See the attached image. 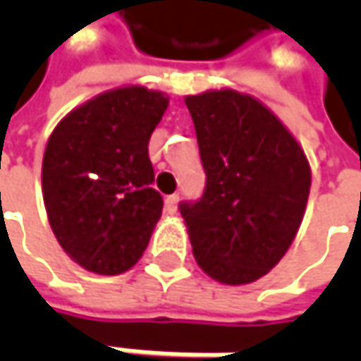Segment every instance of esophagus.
Here are the masks:
<instances>
[{
  "instance_id": "esophagus-1",
  "label": "esophagus",
  "mask_w": 361,
  "mask_h": 361,
  "mask_svg": "<svg viewBox=\"0 0 361 361\" xmlns=\"http://www.w3.org/2000/svg\"><path fill=\"white\" fill-rule=\"evenodd\" d=\"M176 207H178V195H169V197L164 199V211H166L169 215H174V213H176Z\"/></svg>"
}]
</instances>
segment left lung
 I'll use <instances>...</instances> for the list:
<instances>
[{"label": "left lung", "instance_id": "8db88e82", "mask_svg": "<svg viewBox=\"0 0 361 361\" xmlns=\"http://www.w3.org/2000/svg\"><path fill=\"white\" fill-rule=\"evenodd\" d=\"M207 187L180 204L192 255L223 285L267 275L305 215L312 169L295 136L255 96L221 88L185 98Z\"/></svg>", "mask_w": 361, "mask_h": 361}]
</instances>
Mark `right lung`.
<instances>
[{
	"label": "right lung",
	"instance_id": "right-lung-1",
	"mask_svg": "<svg viewBox=\"0 0 361 361\" xmlns=\"http://www.w3.org/2000/svg\"><path fill=\"white\" fill-rule=\"evenodd\" d=\"M169 96L138 84L106 90L49 134L42 192L63 251L96 275L132 269L162 215L148 140Z\"/></svg>",
	"mask_w": 361,
	"mask_h": 361
}]
</instances>
